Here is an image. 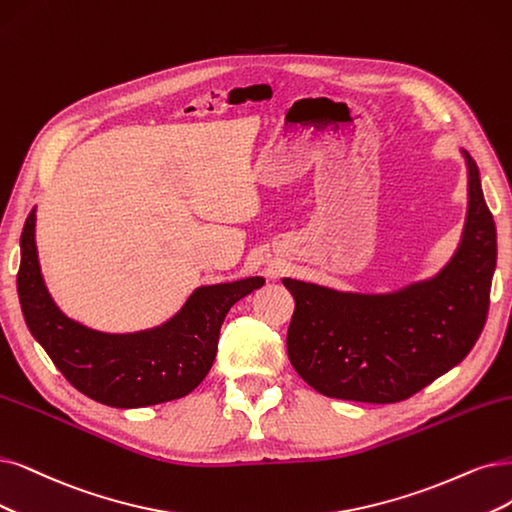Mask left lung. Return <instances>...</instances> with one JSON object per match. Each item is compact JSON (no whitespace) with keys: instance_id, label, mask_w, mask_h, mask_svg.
<instances>
[{"instance_id":"left-lung-1","label":"left lung","mask_w":512,"mask_h":512,"mask_svg":"<svg viewBox=\"0 0 512 512\" xmlns=\"http://www.w3.org/2000/svg\"><path fill=\"white\" fill-rule=\"evenodd\" d=\"M468 168L462 240L432 278L392 293L335 291L282 278L295 312L289 361L301 380L331 399L399 403L464 361L479 339L496 270V223L483 198L479 166Z\"/></svg>"}]
</instances>
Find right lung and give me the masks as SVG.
<instances>
[{"instance_id": "1", "label": "right lung", "mask_w": 512, "mask_h": 512, "mask_svg": "<svg viewBox=\"0 0 512 512\" xmlns=\"http://www.w3.org/2000/svg\"><path fill=\"white\" fill-rule=\"evenodd\" d=\"M261 276L198 287L164 325L137 333H103L75 323L54 304L35 246V208L21 236L16 287L31 335L67 382L92 401L135 409L181 399L211 371L230 308L263 287Z\"/></svg>"}]
</instances>
